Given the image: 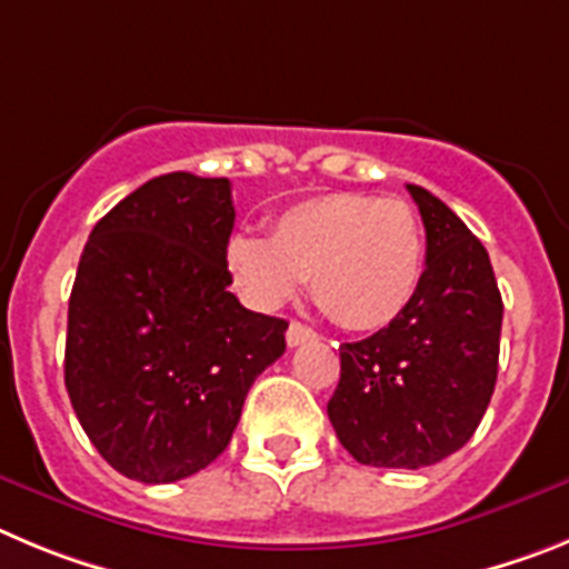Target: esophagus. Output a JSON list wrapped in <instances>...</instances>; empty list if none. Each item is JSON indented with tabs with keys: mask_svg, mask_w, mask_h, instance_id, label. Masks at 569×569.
<instances>
[{
	"mask_svg": "<svg viewBox=\"0 0 569 569\" xmlns=\"http://www.w3.org/2000/svg\"><path fill=\"white\" fill-rule=\"evenodd\" d=\"M315 331L309 329V326H303V322H289V329H286V342H289L291 348L295 346H303V342L315 340Z\"/></svg>",
	"mask_w": 569,
	"mask_h": 569,
	"instance_id": "1",
	"label": "esophagus"
}]
</instances>
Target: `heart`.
Listing matches in <instances>:
<instances>
[{
    "label": "heart",
    "mask_w": 569,
    "mask_h": 569,
    "mask_svg": "<svg viewBox=\"0 0 569 569\" xmlns=\"http://www.w3.org/2000/svg\"><path fill=\"white\" fill-rule=\"evenodd\" d=\"M223 266L238 295L258 311H278L311 278L315 300L342 329H386L417 297L425 232L402 198L335 192L295 203L272 238L234 232Z\"/></svg>",
    "instance_id": "b5f03b06"
}]
</instances>
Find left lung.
Returning <instances> with one entry per match:
<instances>
[{
	"label": "left lung",
	"mask_w": 569,
	"mask_h": 569,
	"mask_svg": "<svg viewBox=\"0 0 569 569\" xmlns=\"http://www.w3.org/2000/svg\"><path fill=\"white\" fill-rule=\"evenodd\" d=\"M408 192L428 243L422 283L386 329L342 342L329 419L360 465L417 470L462 448L482 422L505 306L479 238L428 189L408 183Z\"/></svg>",
	"instance_id": "8db88e82"
}]
</instances>
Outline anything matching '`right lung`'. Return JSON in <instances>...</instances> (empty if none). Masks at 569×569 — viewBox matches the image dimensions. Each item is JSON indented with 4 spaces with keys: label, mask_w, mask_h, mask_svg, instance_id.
Instances as JSON below:
<instances>
[{
    "label": "right lung",
    "mask_w": 569,
    "mask_h": 569,
    "mask_svg": "<svg viewBox=\"0 0 569 569\" xmlns=\"http://www.w3.org/2000/svg\"><path fill=\"white\" fill-rule=\"evenodd\" d=\"M229 178L138 187L84 243L68 309L64 386L81 428L127 479L167 485L227 450L289 322L240 306L223 247Z\"/></svg>",
    "instance_id": "right-lung-1"
}]
</instances>
